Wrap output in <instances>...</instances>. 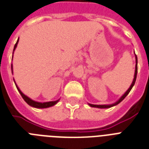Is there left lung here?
<instances>
[{"label": "left lung", "instance_id": "8db88e82", "mask_svg": "<svg viewBox=\"0 0 149 149\" xmlns=\"http://www.w3.org/2000/svg\"><path fill=\"white\" fill-rule=\"evenodd\" d=\"M136 70H135V74H134V78H133V81H132V84H131V86L130 87V88L126 91V92L125 93V94H123V95L120 98V100H117V101L116 102V103H114V104H110V105H94V104H89V105L91 107H97V108H110L111 107H113V106H116L118 104H120V102L123 100L124 99V98L126 97V96L129 94V93L130 92V91L132 90V87L134 86V84H135V82H136V76H137V72H138V67H137V63H138V60H137V56H136Z\"/></svg>", "mask_w": 149, "mask_h": 149}]
</instances>
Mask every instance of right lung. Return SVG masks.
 Returning a JSON list of instances; mask_svg holds the SVG:
<instances>
[{
    "label": "right lung",
    "mask_w": 149,
    "mask_h": 149,
    "mask_svg": "<svg viewBox=\"0 0 149 149\" xmlns=\"http://www.w3.org/2000/svg\"><path fill=\"white\" fill-rule=\"evenodd\" d=\"M18 42H19V39H17V42H16L15 45H14V48H13V51L15 50V49L17 48V43H18ZM13 58V57H12ZM11 70H12V73H13V66L11 65ZM14 81V79H13ZM14 83L16 84V87H17V90H18V91L19 92V94L20 95L22 96V97L23 98V100H25L29 106H31V107H36V108H47V107H52L54 106L55 104H56L58 102L59 100H55V101H49V102H45V103H41V102H37V101H34L33 100H31L29 97H28L27 96H26L25 94H23L21 92V91L19 90V88L17 87V84H16L15 81H14Z\"/></svg>",
    "instance_id": "1"
}]
</instances>
